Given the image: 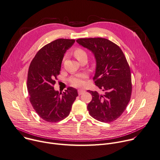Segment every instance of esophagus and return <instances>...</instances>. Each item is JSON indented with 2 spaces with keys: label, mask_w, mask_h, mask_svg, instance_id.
Segmentation results:
<instances>
[{
  "label": "esophagus",
  "mask_w": 160,
  "mask_h": 160,
  "mask_svg": "<svg viewBox=\"0 0 160 160\" xmlns=\"http://www.w3.org/2000/svg\"><path fill=\"white\" fill-rule=\"evenodd\" d=\"M84 92H86V91L83 90V89H78V94L79 95H81L82 93H83Z\"/></svg>",
  "instance_id": "obj_1"
}]
</instances>
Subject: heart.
<instances>
[{
    "instance_id": "heart-1",
    "label": "heart",
    "mask_w": 160,
    "mask_h": 160,
    "mask_svg": "<svg viewBox=\"0 0 160 160\" xmlns=\"http://www.w3.org/2000/svg\"><path fill=\"white\" fill-rule=\"evenodd\" d=\"M74 56L79 61L84 57H87V53L83 49L80 48H77L74 49L73 52ZM64 60V58H63ZM87 78V75L85 73L78 74L76 75L72 76L69 79V82L70 84L73 87H81L83 86L85 83V79Z\"/></svg>"
}]
</instances>
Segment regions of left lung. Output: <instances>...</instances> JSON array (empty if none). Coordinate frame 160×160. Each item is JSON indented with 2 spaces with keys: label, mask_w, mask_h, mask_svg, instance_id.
I'll list each match as a JSON object with an SVG mask.
<instances>
[{
  "label": "left lung",
  "mask_w": 160,
  "mask_h": 160,
  "mask_svg": "<svg viewBox=\"0 0 160 160\" xmlns=\"http://www.w3.org/2000/svg\"><path fill=\"white\" fill-rule=\"evenodd\" d=\"M77 42L91 50L97 60L93 80L105 91L102 95L88 90L92 100L88 105L89 114L102 122L116 120L122 114L131 97V69L120 48L103 38H78Z\"/></svg>",
  "instance_id": "left-lung-1"
}]
</instances>
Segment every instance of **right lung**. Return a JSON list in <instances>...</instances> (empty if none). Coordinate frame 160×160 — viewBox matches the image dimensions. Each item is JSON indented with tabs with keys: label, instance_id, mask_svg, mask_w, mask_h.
<instances>
[{
	"label": "right lung",
	"instance_id": "obj_1",
	"mask_svg": "<svg viewBox=\"0 0 160 160\" xmlns=\"http://www.w3.org/2000/svg\"><path fill=\"white\" fill-rule=\"evenodd\" d=\"M74 42V39L60 38L50 42L37 52L29 65L27 80L29 101L38 115L48 122L66 118L78 97L77 90L71 87L62 94L53 87L64 53Z\"/></svg>",
	"mask_w": 160,
	"mask_h": 160
}]
</instances>
